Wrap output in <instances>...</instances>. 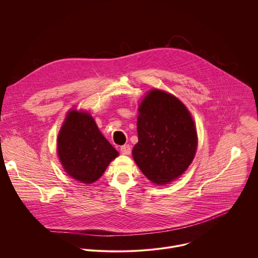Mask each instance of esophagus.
Wrapping results in <instances>:
<instances>
[{"instance_id": "obj_1", "label": "esophagus", "mask_w": 258, "mask_h": 258, "mask_svg": "<svg viewBox=\"0 0 258 258\" xmlns=\"http://www.w3.org/2000/svg\"><path fill=\"white\" fill-rule=\"evenodd\" d=\"M120 151H121V153L124 154V155L131 154V152H132V147H131V145H123V146H121V147H120Z\"/></svg>"}]
</instances>
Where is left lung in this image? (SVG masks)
I'll return each mask as SVG.
<instances>
[{"label": "left lung", "instance_id": "8db88e82", "mask_svg": "<svg viewBox=\"0 0 258 258\" xmlns=\"http://www.w3.org/2000/svg\"><path fill=\"white\" fill-rule=\"evenodd\" d=\"M139 142L133 157L142 172L157 185L186 171L197 149V133L188 109L170 94L153 90L139 107Z\"/></svg>", "mask_w": 258, "mask_h": 258}]
</instances>
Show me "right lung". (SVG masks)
<instances>
[{
  "label": "right lung",
  "instance_id": "add662e5",
  "mask_svg": "<svg viewBox=\"0 0 258 258\" xmlns=\"http://www.w3.org/2000/svg\"><path fill=\"white\" fill-rule=\"evenodd\" d=\"M58 156L65 171L84 183L97 180L118 152L89 113L72 110L58 136Z\"/></svg>",
  "mask_w": 258,
  "mask_h": 258
}]
</instances>
